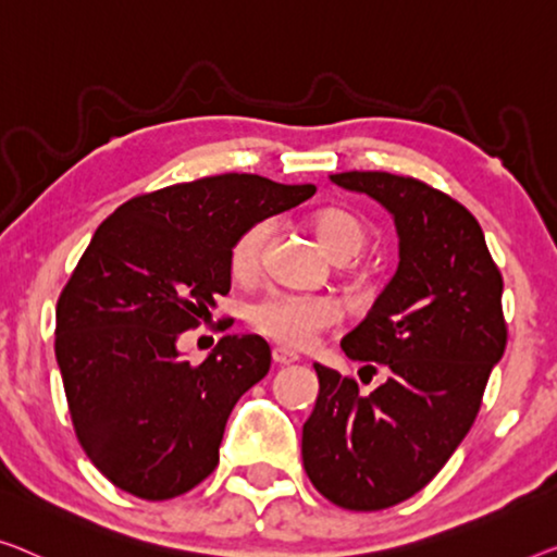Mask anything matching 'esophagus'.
I'll return each instance as SVG.
<instances>
[{
    "mask_svg": "<svg viewBox=\"0 0 557 557\" xmlns=\"http://www.w3.org/2000/svg\"><path fill=\"white\" fill-rule=\"evenodd\" d=\"M272 362H275L277 368H285V364L297 362V355L282 350V347H275V350H272Z\"/></svg>",
    "mask_w": 557,
    "mask_h": 557,
    "instance_id": "34e87169",
    "label": "esophagus"
}]
</instances>
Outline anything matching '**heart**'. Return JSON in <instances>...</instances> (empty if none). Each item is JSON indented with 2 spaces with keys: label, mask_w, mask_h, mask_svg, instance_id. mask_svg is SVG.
I'll return each instance as SVG.
<instances>
[{
  "label": "heart",
  "mask_w": 557,
  "mask_h": 557,
  "mask_svg": "<svg viewBox=\"0 0 557 557\" xmlns=\"http://www.w3.org/2000/svg\"><path fill=\"white\" fill-rule=\"evenodd\" d=\"M268 222H255L239 232L230 247V270L239 280L252 277L260 270L264 239H268ZM312 232L332 260L343 262L360 255L368 245L370 232L364 222L343 207H325L314 212ZM339 320L337 305L330 297L270 293L250 307V325L260 335L289 350H302L320 332L330 330Z\"/></svg>",
  "instance_id": "obj_1"
}]
</instances>
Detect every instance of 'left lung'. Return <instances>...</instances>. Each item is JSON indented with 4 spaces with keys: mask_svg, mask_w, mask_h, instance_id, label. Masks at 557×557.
Masks as SVG:
<instances>
[{
    "mask_svg": "<svg viewBox=\"0 0 557 557\" xmlns=\"http://www.w3.org/2000/svg\"><path fill=\"white\" fill-rule=\"evenodd\" d=\"M337 187L393 214L400 264L368 318L343 337L350 360L383 364L362 395L352 377L314 362L320 393L302 425L312 485L345 510H385L420 493L475 422L503 358V277L478 220L450 195L389 172L330 174Z\"/></svg>",
    "mask_w": 557,
    "mask_h": 557,
    "instance_id": "left-lung-1",
    "label": "left lung"
}]
</instances>
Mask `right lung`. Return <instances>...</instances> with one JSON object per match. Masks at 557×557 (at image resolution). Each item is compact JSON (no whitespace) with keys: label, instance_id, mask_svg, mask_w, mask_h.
Instances as JSON below:
<instances>
[{"label":"right lung","instance_id":"1","mask_svg":"<svg viewBox=\"0 0 557 557\" xmlns=\"http://www.w3.org/2000/svg\"><path fill=\"white\" fill-rule=\"evenodd\" d=\"M314 185L214 174L132 197L97 227L57 302L54 352L74 433L120 491L170 500L210 475L235 403L268 375L260 335L193 364L177 337L230 293V247Z\"/></svg>","mask_w":557,"mask_h":557}]
</instances>
